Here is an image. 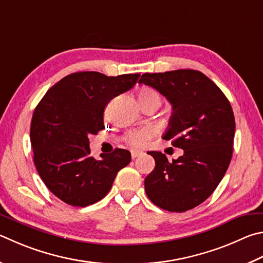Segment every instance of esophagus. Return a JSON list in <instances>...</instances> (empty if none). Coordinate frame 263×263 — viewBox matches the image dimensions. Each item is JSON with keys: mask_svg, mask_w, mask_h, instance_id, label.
Instances as JSON below:
<instances>
[{"mask_svg": "<svg viewBox=\"0 0 263 263\" xmlns=\"http://www.w3.org/2000/svg\"><path fill=\"white\" fill-rule=\"evenodd\" d=\"M142 154H144V152H142V151H139V149H132V151H131V156H132V159H136V157L140 156V155H142Z\"/></svg>", "mask_w": 263, "mask_h": 263, "instance_id": "1", "label": "esophagus"}]
</instances>
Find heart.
<instances>
[{"mask_svg": "<svg viewBox=\"0 0 263 263\" xmlns=\"http://www.w3.org/2000/svg\"><path fill=\"white\" fill-rule=\"evenodd\" d=\"M138 100H139L142 108L149 106V104H157L160 107L162 98L156 89L152 87H144L138 92ZM154 133L155 130L152 126L136 128V130H131L126 133L125 140L128 145L133 147H141L154 136Z\"/></svg>", "mask_w": 263, "mask_h": 263, "instance_id": "heart-1", "label": "heart"}]
</instances>
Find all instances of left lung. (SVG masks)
Returning <instances> with one entry per match:
<instances>
[{
  "instance_id": "left-lung-1",
  "label": "left lung",
  "mask_w": 263,
  "mask_h": 263,
  "mask_svg": "<svg viewBox=\"0 0 263 263\" xmlns=\"http://www.w3.org/2000/svg\"><path fill=\"white\" fill-rule=\"evenodd\" d=\"M139 84L155 88L173 106L163 135L184 154L169 162L161 152H148L155 168L145 179L147 197L157 207L181 213L211 197L230 164L235 116L226 95L197 70L144 73Z\"/></svg>"
}]
</instances>
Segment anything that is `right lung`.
<instances>
[{
  "instance_id": "obj_1",
  "label": "right lung",
  "mask_w": 263,
  "mask_h": 263,
  "mask_svg": "<svg viewBox=\"0 0 263 263\" xmlns=\"http://www.w3.org/2000/svg\"><path fill=\"white\" fill-rule=\"evenodd\" d=\"M139 77L74 72L49 88L36 106L30 132L34 164L45 185L63 202L86 207L100 201L118 171L130 163L131 153L122 148L94 159L88 137L104 127L109 101L131 89Z\"/></svg>"
}]
</instances>
